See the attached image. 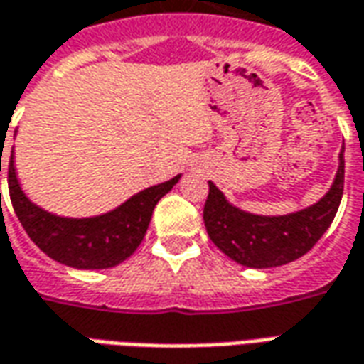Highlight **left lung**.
Instances as JSON below:
<instances>
[{
	"instance_id": "1",
	"label": "left lung",
	"mask_w": 364,
	"mask_h": 364,
	"mask_svg": "<svg viewBox=\"0 0 364 364\" xmlns=\"http://www.w3.org/2000/svg\"><path fill=\"white\" fill-rule=\"evenodd\" d=\"M345 159L339 154V169L331 189L316 203L284 216H259L230 205L222 191L208 181L205 218L213 244L244 267L267 269L287 265L312 250L333 222L343 197Z\"/></svg>"
}]
</instances>
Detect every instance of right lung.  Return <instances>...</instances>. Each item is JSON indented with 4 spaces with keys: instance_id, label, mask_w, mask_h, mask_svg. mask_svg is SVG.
<instances>
[{
    "instance_id": "obj_1",
    "label": "right lung",
    "mask_w": 364,
    "mask_h": 364,
    "mask_svg": "<svg viewBox=\"0 0 364 364\" xmlns=\"http://www.w3.org/2000/svg\"><path fill=\"white\" fill-rule=\"evenodd\" d=\"M179 177L136 193L111 213L93 218H64L46 213L25 197L13 166V151L7 169L13 210L28 237L48 257L74 269H109L128 259L142 244L158 200L173 189Z\"/></svg>"
}]
</instances>
